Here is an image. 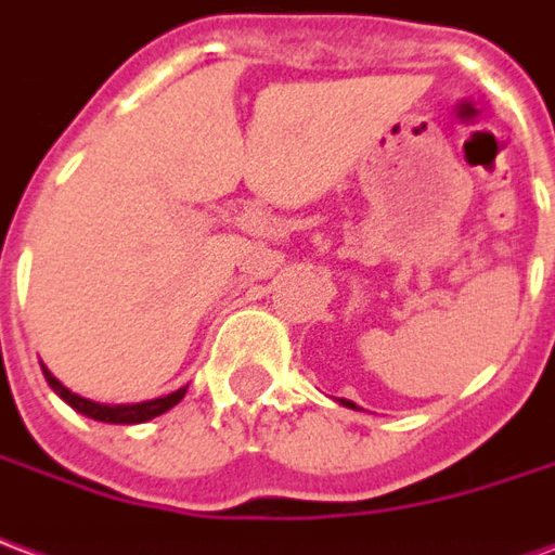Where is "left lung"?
Wrapping results in <instances>:
<instances>
[{"mask_svg":"<svg viewBox=\"0 0 555 555\" xmlns=\"http://www.w3.org/2000/svg\"><path fill=\"white\" fill-rule=\"evenodd\" d=\"M343 405H349V408H354V405H351V402H346V399H343Z\"/></svg>","mask_w":555,"mask_h":555,"instance_id":"1","label":"left lung"}]
</instances>
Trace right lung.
<instances>
[{
	"label": "right lung",
	"mask_w": 555,
	"mask_h": 555,
	"mask_svg": "<svg viewBox=\"0 0 555 555\" xmlns=\"http://www.w3.org/2000/svg\"><path fill=\"white\" fill-rule=\"evenodd\" d=\"M43 375H47V382L55 393L62 396L64 402L70 408H76L79 414L91 416V420H100V423H124V426H132V423H147L153 416L165 414L168 408H173L180 399L185 396V387L180 390H173V393L162 396V399H153V402H139V405H100V402H91V399H82V396L70 393L67 387H64L55 375H52L47 366H43Z\"/></svg>",
	"instance_id": "right-lung-1"
}]
</instances>
